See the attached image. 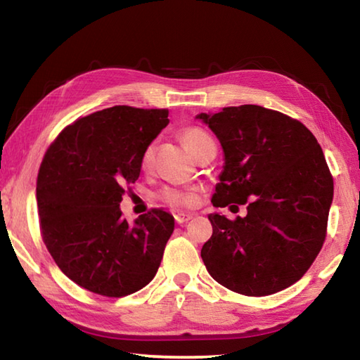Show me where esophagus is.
I'll return each instance as SVG.
<instances>
[{
    "instance_id": "34e87169",
    "label": "esophagus",
    "mask_w": 360,
    "mask_h": 360,
    "mask_svg": "<svg viewBox=\"0 0 360 360\" xmlns=\"http://www.w3.org/2000/svg\"><path fill=\"white\" fill-rule=\"evenodd\" d=\"M193 218L192 213H178V215H174V221L178 224H182V223H187V221H190Z\"/></svg>"
}]
</instances>
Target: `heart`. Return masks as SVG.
Instances as JSON below:
<instances>
[{
    "mask_svg": "<svg viewBox=\"0 0 360 360\" xmlns=\"http://www.w3.org/2000/svg\"><path fill=\"white\" fill-rule=\"evenodd\" d=\"M181 139L196 159L200 158L210 145H213L212 137L205 133L204 129L198 127H188L182 129ZM153 155H155V147L148 145V147L143 150L141 158V165L143 168H148L151 165ZM164 198L167 201H170L176 205H182V207H192L198 201V196L193 190H167L164 193Z\"/></svg>",
    "mask_w": 360,
    "mask_h": 360,
    "instance_id": "b5f03b06",
    "label": "heart"
}]
</instances>
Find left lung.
<instances>
[{
    "instance_id": "obj_1",
    "label": "left lung",
    "mask_w": 360,
    "mask_h": 360,
    "mask_svg": "<svg viewBox=\"0 0 360 360\" xmlns=\"http://www.w3.org/2000/svg\"><path fill=\"white\" fill-rule=\"evenodd\" d=\"M196 119L218 137L223 172L215 207L248 204V215L210 213L201 249L209 274L243 295L286 289L309 269L323 246L334 184L323 151L295 119L258 105L229 106Z\"/></svg>"
}]
</instances>
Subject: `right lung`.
Segmentation results:
<instances>
[{
    "label": "right lung",
    "mask_w": 360,
    "mask_h": 360,
    "mask_svg": "<svg viewBox=\"0 0 360 360\" xmlns=\"http://www.w3.org/2000/svg\"><path fill=\"white\" fill-rule=\"evenodd\" d=\"M167 116L112 106L75 120L46 151L37 179L43 241L66 277L91 292L133 294L159 269L173 217L155 209L129 224L120 201Z\"/></svg>",
    "instance_id": "obj_1"
}]
</instances>
